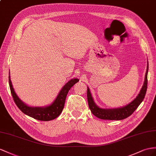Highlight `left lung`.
I'll return each mask as SVG.
<instances>
[{
	"label": "left lung",
	"instance_id": "left-lung-1",
	"mask_svg": "<svg viewBox=\"0 0 156 156\" xmlns=\"http://www.w3.org/2000/svg\"><path fill=\"white\" fill-rule=\"evenodd\" d=\"M147 72H148V62H147V70L145 75V80L144 82L142 89L137 95V97L133 101L130 102L129 104L122 107H119V108L102 109L99 107L94 102V99L90 93L89 87H87V102H88V105L91 113L95 117L103 120H115V121H119V120L125 119L128 117L130 116L134 113V111L138 108V107L142 102L144 98L145 97L147 86Z\"/></svg>",
	"mask_w": 156,
	"mask_h": 156
}]
</instances>
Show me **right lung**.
<instances>
[{"instance_id":"obj_1","label":"right lung","mask_w":156,"mask_h":156,"mask_svg":"<svg viewBox=\"0 0 156 156\" xmlns=\"http://www.w3.org/2000/svg\"><path fill=\"white\" fill-rule=\"evenodd\" d=\"M78 81L79 80L78 78H73L68 82L62 87L57 97L56 98L52 104L47 107H30L22 101L21 99L15 93L10 80V76H9V86L16 105L24 114L35 119L43 121H51L59 116L65 106V99L68 92L71 87Z\"/></svg>"}]
</instances>
